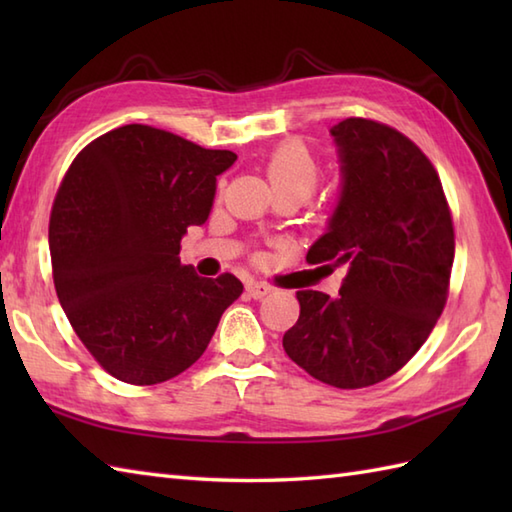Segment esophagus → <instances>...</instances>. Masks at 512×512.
Listing matches in <instances>:
<instances>
[{"instance_id": "1", "label": "esophagus", "mask_w": 512, "mask_h": 512, "mask_svg": "<svg viewBox=\"0 0 512 512\" xmlns=\"http://www.w3.org/2000/svg\"><path fill=\"white\" fill-rule=\"evenodd\" d=\"M246 290H248V295L253 297V299H264L266 295H270V288L268 284H264V281H248L246 284Z\"/></svg>"}]
</instances>
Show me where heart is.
<instances>
[{
	"label": "heart",
	"mask_w": 512,
	"mask_h": 512,
	"mask_svg": "<svg viewBox=\"0 0 512 512\" xmlns=\"http://www.w3.org/2000/svg\"><path fill=\"white\" fill-rule=\"evenodd\" d=\"M266 176L279 198L303 202L321 180V160L306 140L290 138L268 154Z\"/></svg>",
	"instance_id": "1"
}]
</instances>
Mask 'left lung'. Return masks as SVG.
Masks as SVG:
<instances>
[{
    "instance_id": "left-lung-1",
    "label": "left lung",
    "mask_w": 512,
    "mask_h": 512,
    "mask_svg": "<svg viewBox=\"0 0 512 512\" xmlns=\"http://www.w3.org/2000/svg\"><path fill=\"white\" fill-rule=\"evenodd\" d=\"M343 191L308 264L345 266L339 297L299 290L284 350L325 385L361 389L396 374L436 328L449 297L453 217L422 149L352 116L332 127Z\"/></svg>"
}]
</instances>
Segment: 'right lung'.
Masks as SVG:
<instances>
[{"mask_svg": "<svg viewBox=\"0 0 512 512\" xmlns=\"http://www.w3.org/2000/svg\"><path fill=\"white\" fill-rule=\"evenodd\" d=\"M228 149H204L149 125L85 145L50 211L52 279L81 343L107 374L156 385L204 354L222 312L242 295L224 273L180 264V239L211 213Z\"/></svg>", "mask_w": 512, "mask_h": 512, "instance_id": "right-lung-1", "label": "right lung"}]
</instances>
